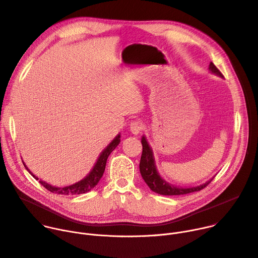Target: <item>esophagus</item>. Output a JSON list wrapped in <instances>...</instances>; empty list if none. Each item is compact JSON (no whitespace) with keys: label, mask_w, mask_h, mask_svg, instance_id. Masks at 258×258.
Masks as SVG:
<instances>
[{"label":"esophagus","mask_w":258,"mask_h":258,"mask_svg":"<svg viewBox=\"0 0 258 258\" xmlns=\"http://www.w3.org/2000/svg\"><path fill=\"white\" fill-rule=\"evenodd\" d=\"M145 129V125L141 121H133L130 125V130L133 134H140Z\"/></svg>","instance_id":"34e87169"}]
</instances>
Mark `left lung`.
<instances>
[{
	"mask_svg": "<svg viewBox=\"0 0 258 258\" xmlns=\"http://www.w3.org/2000/svg\"><path fill=\"white\" fill-rule=\"evenodd\" d=\"M210 69L212 72L218 74V75H222L220 70L218 69L214 63L211 62L210 64ZM142 145H143V154L141 158V163H140V170L141 174L143 176V179L147 183V185L151 188L152 191L158 193V194H162V195H183V194H188L192 193L195 191H201L202 189L206 188L211 182H207L204 185H201L198 187H193V188H176L173 186H170L167 184L165 181H163L160 175L158 174L154 162V158H153V153L148 145L145 136L142 138Z\"/></svg>",
	"mask_w": 258,
	"mask_h": 258,
	"instance_id": "left-lung-1",
	"label": "left lung"
}]
</instances>
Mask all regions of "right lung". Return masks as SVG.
<instances>
[{
  "label": "right lung",
  "instance_id": "add662e5",
  "mask_svg": "<svg viewBox=\"0 0 258 258\" xmlns=\"http://www.w3.org/2000/svg\"><path fill=\"white\" fill-rule=\"evenodd\" d=\"M118 144H120V135H117L114 138V140L109 144V146L102 152L100 157L98 158V160H97L94 168L90 172V174L86 177V179L82 180L81 182H78V183H76L74 185H71V186H68V187H64V188L52 187V186L48 185L47 183H45L43 181H39V183H40L48 191H50L52 193H55V194L57 193V194L69 195V194H83V193H86V192L92 190L98 184V182L100 181V179L104 173V170H105L107 158L110 155V153L116 148V146ZM25 167L28 169V167L26 165H25ZM28 171L35 177L36 180H39L38 177H36L29 169H28Z\"/></svg>",
  "mask_w": 258,
  "mask_h": 258
}]
</instances>
